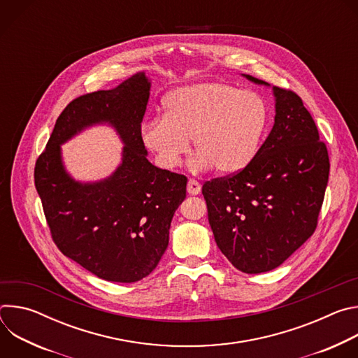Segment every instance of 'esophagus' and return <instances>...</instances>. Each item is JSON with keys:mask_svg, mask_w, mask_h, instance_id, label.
<instances>
[{"mask_svg": "<svg viewBox=\"0 0 358 358\" xmlns=\"http://www.w3.org/2000/svg\"><path fill=\"white\" fill-rule=\"evenodd\" d=\"M187 192L189 195H198L201 192V184L195 180H189L187 184Z\"/></svg>", "mask_w": 358, "mask_h": 358, "instance_id": "34e87169", "label": "esophagus"}]
</instances>
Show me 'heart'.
<instances>
[{"label":"heart","instance_id":"b5f03b06","mask_svg":"<svg viewBox=\"0 0 358 358\" xmlns=\"http://www.w3.org/2000/svg\"><path fill=\"white\" fill-rule=\"evenodd\" d=\"M163 109V117L141 126V140L167 170L180 164L192 140V170L236 174L257 157L269 122L261 94L222 82L181 86L166 96Z\"/></svg>","mask_w":358,"mask_h":358}]
</instances>
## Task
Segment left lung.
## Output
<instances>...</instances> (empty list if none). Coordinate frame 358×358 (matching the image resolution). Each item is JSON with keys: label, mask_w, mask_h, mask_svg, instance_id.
I'll use <instances>...</instances> for the list:
<instances>
[{"label": "left lung", "mask_w": 358, "mask_h": 358, "mask_svg": "<svg viewBox=\"0 0 358 358\" xmlns=\"http://www.w3.org/2000/svg\"><path fill=\"white\" fill-rule=\"evenodd\" d=\"M272 92L275 123L257 157L242 171L202 185L218 248L250 275L280 266L313 235L330 171L326 144L301 99L278 86Z\"/></svg>", "instance_id": "left-lung-1"}]
</instances>
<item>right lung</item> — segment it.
<instances>
[{"instance_id": "obj_1", "label": "right lung", "mask_w": 358, "mask_h": 358, "mask_svg": "<svg viewBox=\"0 0 358 358\" xmlns=\"http://www.w3.org/2000/svg\"><path fill=\"white\" fill-rule=\"evenodd\" d=\"M150 87L145 73L137 72L110 90L72 100L35 164V187L54 242L108 282H137L156 269L187 192V177L147 160L141 122ZM97 124L115 129L125 144L122 162L103 180L76 182L64 169L60 145Z\"/></svg>"}]
</instances>
